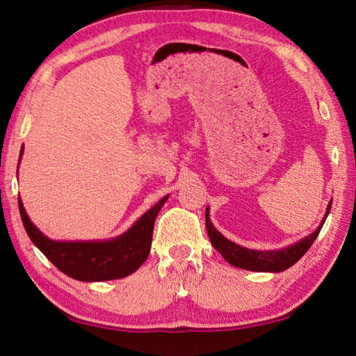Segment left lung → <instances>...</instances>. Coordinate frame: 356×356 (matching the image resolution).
<instances>
[{
    "mask_svg": "<svg viewBox=\"0 0 356 356\" xmlns=\"http://www.w3.org/2000/svg\"><path fill=\"white\" fill-rule=\"evenodd\" d=\"M330 207H332V202H329L323 220L320 222L318 226H316V229L314 232H311L309 236L303 238H300L298 241H295V243L289 246H284L280 249L259 251V249H249V248L234 243V241L226 238L220 231L216 229V226L209 218V207H207V211H205L207 231H208L211 243H213V246L217 249V251L223 255V259L229 264H232V266L252 270V272H282L293 266V264L307 252V249L312 246V243L315 241V238L318 237L323 225L326 222V218L330 213Z\"/></svg>",
    "mask_w": 356,
    "mask_h": 356,
    "instance_id": "obj_1",
    "label": "left lung"
}]
</instances>
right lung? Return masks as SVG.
<instances>
[{"mask_svg":"<svg viewBox=\"0 0 356 356\" xmlns=\"http://www.w3.org/2000/svg\"><path fill=\"white\" fill-rule=\"evenodd\" d=\"M22 153L24 148H21L19 162ZM166 200L168 195L143 213L124 234L105 240L49 238L30 220L21 197L18 205L22 225L32 243L65 275L93 283L128 277L142 266L149 254L154 220Z\"/></svg>","mask_w":356,"mask_h":356,"instance_id":"1","label":"right lung"}]
</instances>
